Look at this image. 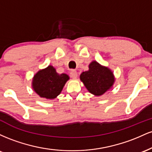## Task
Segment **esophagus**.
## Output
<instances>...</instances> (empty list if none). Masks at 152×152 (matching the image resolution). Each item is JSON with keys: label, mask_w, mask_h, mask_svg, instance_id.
Here are the masks:
<instances>
[{"label": "esophagus", "mask_w": 152, "mask_h": 152, "mask_svg": "<svg viewBox=\"0 0 152 152\" xmlns=\"http://www.w3.org/2000/svg\"><path fill=\"white\" fill-rule=\"evenodd\" d=\"M70 74H71V78H76L78 76L77 72H76V71H75V70H71Z\"/></svg>", "instance_id": "esophagus-1"}]
</instances>
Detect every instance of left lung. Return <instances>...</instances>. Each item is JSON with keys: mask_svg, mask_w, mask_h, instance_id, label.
Listing matches in <instances>:
<instances>
[{"mask_svg": "<svg viewBox=\"0 0 152 152\" xmlns=\"http://www.w3.org/2000/svg\"><path fill=\"white\" fill-rule=\"evenodd\" d=\"M88 69V71L81 73L80 79L91 94L97 96H102L112 87L115 78L109 68L93 61Z\"/></svg>", "mask_w": 152, "mask_h": 152, "instance_id": "1", "label": "left lung"}]
</instances>
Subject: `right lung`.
<instances>
[{"instance_id": "1", "label": "right lung", "mask_w": 152, "mask_h": 152, "mask_svg": "<svg viewBox=\"0 0 152 152\" xmlns=\"http://www.w3.org/2000/svg\"><path fill=\"white\" fill-rule=\"evenodd\" d=\"M69 79L66 74H59L52 66L38 71L34 76L32 81L33 89L42 98L53 99L61 94Z\"/></svg>"}]
</instances>
